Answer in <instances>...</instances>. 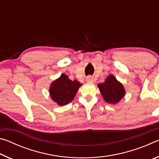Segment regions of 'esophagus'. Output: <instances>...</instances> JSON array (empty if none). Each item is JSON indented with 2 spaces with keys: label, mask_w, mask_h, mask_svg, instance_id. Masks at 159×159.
<instances>
[{
  "label": "esophagus",
  "mask_w": 159,
  "mask_h": 159,
  "mask_svg": "<svg viewBox=\"0 0 159 159\" xmlns=\"http://www.w3.org/2000/svg\"><path fill=\"white\" fill-rule=\"evenodd\" d=\"M86 80H87L88 82H93V81H94V79H93V76H88L87 77V79H86Z\"/></svg>",
  "instance_id": "esophagus-1"
}]
</instances>
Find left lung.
<instances>
[{
	"label": "left lung",
	"mask_w": 159,
	"mask_h": 159,
	"mask_svg": "<svg viewBox=\"0 0 159 159\" xmlns=\"http://www.w3.org/2000/svg\"><path fill=\"white\" fill-rule=\"evenodd\" d=\"M98 87L104 100L110 104L118 103L125 93L123 85L113 75H109L105 81L98 84Z\"/></svg>",
	"instance_id": "left-lung-1"
}]
</instances>
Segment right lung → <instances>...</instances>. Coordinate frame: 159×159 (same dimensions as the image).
Returning a JSON list of instances; mask_svg holds the SVG:
<instances>
[{
  "mask_svg": "<svg viewBox=\"0 0 159 159\" xmlns=\"http://www.w3.org/2000/svg\"><path fill=\"white\" fill-rule=\"evenodd\" d=\"M81 85L77 80H70L67 75L63 74L51 84L50 97L59 105H66L73 100Z\"/></svg>",
  "mask_w": 159,
  "mask_h": 159,
  "instance_id": "1",
  "label": "right lung"
}]
</instances>
